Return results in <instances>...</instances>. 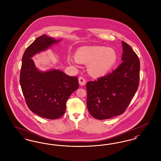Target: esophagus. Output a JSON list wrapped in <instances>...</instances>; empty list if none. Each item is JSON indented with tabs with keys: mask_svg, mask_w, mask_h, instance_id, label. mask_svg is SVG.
I'll use <instances>...</instances> for the list:
<instances>
[{
	"mask_svg": "<svg viewBox=\"0 0 161 161\" xmlns=\"http://www.w3.org/2000/svg\"><path fill=\"white\" fill-rule=\"evenodd\" d=\"M78 81L80 86H84L86 84V80L83 77H80L78 78Z\"/></svg>",
	"mask_w": 161,
	"mask_h": 161,
	"instance_id": "obj_1",
	"label": "esophagus"
}]
</instances>
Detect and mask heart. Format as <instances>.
Wrapping results in <instances>:
<instances>
[{
	"label": "heart",
	"mask_w": 161,
	"mask_h": 161,
	"mask_svg": "<svg viewBox=\"0 0 161 161\" xmlns=\"http://www.w3.org/2000/svg\"><path fill=\"white\" fill-rule=\"evenodd\" d=\"M75 57L79 63L89 64L88 71L95 77L107 74L117 60V54L114 49L101 46L81 47Z\"/></svg>",
	"instance_id": "obj_1"
}]
</instances>
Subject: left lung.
I'll list each match as a JSON object with an SVG mask.
<instances>
[{"label":"left lung","instance_id":"left-lung-1","mask_svg":"<svg viewBox=\"0 0 161 161\" xmlns=\"http://www.w3.org/2000/svg\"><path fill=\"white\" fill-rule=\"evenodd\" d=\"M122 43V63L110 74L86 84L87 109L98 120L123 114L139 86V58L130 45Z\"/></svg>","mask_w":161,"mask_h":161}]
</instances>
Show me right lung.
Segmentation results:
<instances>
[{
    "mask_svg": "<svg viewBox=\"0 0 161 161\" xmlns=\"http://www.w3.org/2000/svg\"><path fill=\"white\" fill-rule=\"evenodd\" d=\"M60 41L46 35L36 39L24 53L19 74V83L29 108L38 116L52 120L64 114L68 97L78 88V77L58 69L39 71L31 58Z\"/></svg>",
    "mask_w": 161,
    "mask_h": 161,
    "instance_id": "obj_1",
    "label": "right lung"
}]
</instances>
